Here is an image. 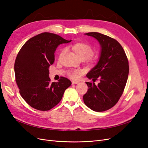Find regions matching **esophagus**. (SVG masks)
I'll return each mask as SVG.
<instances>
[{"label": "esophagus", "instance_id": "esophagus-1", "mask_svg": "<svg viewBox=\"0 0 148 148\" xmlns=\"http://www.w3.org/2000/svg\"><path fill=\"white\" fill-rule=\"evenodd\" d=\"M79 82H76V81H72L71 82V83L72 84H78Z\"/></svg>", "mask_w": 148, "mask_h": 148}]
</instances>
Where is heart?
<instances>
[{
	"instance_id": "obj_1",
	"label": "heart",
	"mask_w": 148,
	"mask_h": 148,
	"mask_svg": "<svg viewBox=\"0 0 148 148\" xmlns=\"http://www.w3.org/2000/svg\"><path fill=\"white\" fill-rule=\"evenodd\" d=\"M72 49L77 53V56L82 59V58H85L86 59H89L94 54V51L92 47L86 44L83 43H77L75 44L72 46ZM66 49H64L62 52H64ZM82 73L80 70H75L72 71H70L69 73V77L73 79H77L78 78V75Z\"/></svg>"
}]
</instances>
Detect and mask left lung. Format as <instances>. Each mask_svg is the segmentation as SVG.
Listing matches in <instances>:
<instances>
[{"mask_svg": "<svg viewBox=\"0 0 148 148\" xmlns=\"http://www.w3.org/2000/svg\"><path fill=\"white\" fill-rule=\"evenodd\" d=\"M84 34L99 42V61L87 73L94 82H86L88 90L83 96L84 104L96 112H103L114 106L122 96L129 73L128 61L123 47L115 39L99 33ZM99 79L100 82H94Z\"/></svg>", "mask_w": 148, "mask_h": 148, "instance_id": "1", "label": "left lung"}]
</instances>
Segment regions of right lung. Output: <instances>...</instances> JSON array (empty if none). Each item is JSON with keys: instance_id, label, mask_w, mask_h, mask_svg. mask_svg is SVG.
I'll return each instance as SVG.
<instances>
[{"instance_id": "add662e5", "label": "right lung", "mask_w": 148, "mask_h": 148, "mask_svg": "<svg viewBox=\"0 0 148 148\" xmlns=\"http://www.w3.org/2000/svg\"><path fill=\"white\" fill-rule=\"evenodd\" d=\"M71 41L56 34L42 33L30 38L21 48L15 62V80L21 97L31 107L42 111L51 109L71 84L65 77L52 83L49 77L56 49Z\"/></svg>"}]
</instances>
